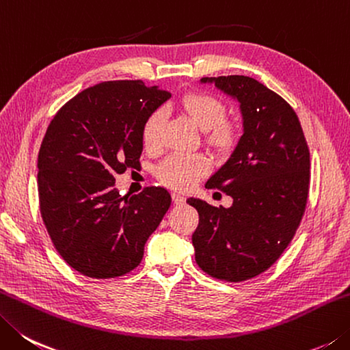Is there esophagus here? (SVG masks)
I'll return each instance as SVG.
<instances>
[{
    "label": "esophagus",
    "instance_id": "esophagus-1",
    "mask_svg": "<svg viewBox=\"0 0 350 350\" xmlns=\"http://www.w3.org/2000/svg\"><path fill=\"white\" fill-rule=\"evenodd\" d=\"M172 200H174L175 204H178V206H180V204L186 202V198H184L181 193H178V192H174V193H172Z\"/></svg>",
    "mask_w": 350,
    "mask_h": 350
}]
</instances>
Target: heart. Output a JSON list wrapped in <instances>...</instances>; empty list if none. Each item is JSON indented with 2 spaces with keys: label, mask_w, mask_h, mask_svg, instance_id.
<instances>
[{
  "label": "heart",
  "mask_w": 350,
  "mask_h": 350,
  "mask_svg": "<svg viewBox=\"0 0 350 350\" xmlns=\"http://www.w3.org/2000/svg\"><path fill=\"white\" fill-rule=\"evenodd\" d=\"M181 108L190 120L206 133V140L219 150H227L236 142V126L224 118L226 105L213 94L192 91L181 98ZM164 113L154 109L142 128V142L146 149H155L160 144ZM210 170V160L206 155L174 154L163 160L155 169V175L164 186L175 190H189L206 176Z\"/></svg>",
  "instance_id": "obj_1"
}]
</instances>
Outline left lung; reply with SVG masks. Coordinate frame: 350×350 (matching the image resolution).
Here are the masks:
<instances>
[{
	"mask_svg": "<svg viewBox=\"0 0 350 350\" xmlns=\"http://www.w3.org/2000/svg\"><path fill=\"white\" fill-rule=\"evenodd\" d=\"M241 103L243 135L230 160L207 181L233 198L230 208L189 198L200 224L192 234L195 260L215 279L243 282L273 265L305 215L311 161L295 111L247 76L202 77Z\"/></svg>",
	"mask_w": 350,
	"mask_h": 350,
	"instance_id": "left-lung-1",
	"label": "left lung"
}]
</instances>
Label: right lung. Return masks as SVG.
<instances>
[{
  "label": "right lung",
  "instance_id": "add662e5",
  "mask_svg": "<svg viewBox=\"0 0 350 350\" xmlns=\"http://www.w3.org/2000/svg\"><path fill=\"white\" fill-rule=\"evenodd\" d=\"M170 97L140 81L83 90L50 122L38 155L39 210L56 252L87 278L114 279L140 265L172 198L164 187L122 196L116 175L140 164L146 117Z\"/></svg>",
  "mask_w": 350,
  "mask_h": 350
}]
</instances>
